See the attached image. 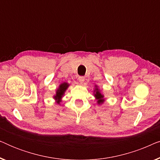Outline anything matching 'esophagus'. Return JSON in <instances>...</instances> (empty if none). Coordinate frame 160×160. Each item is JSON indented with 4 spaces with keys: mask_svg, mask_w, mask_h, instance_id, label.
<instances>
[{
    "mask_svg": "<svg viewBox=\"0 0 160 160\" xmlns=\"http://www.w3.org/2000/svg\"><path fill=\"white\" fill-rule=\"evenodd\" d=\"M84 81H85V78L84 76H79V77H78V82H80L81 84H84Z\"/></svg>",
    "mask_w": 160,
    "mask_h": 160,
    "instance_id": "esophagus-1",
    "label": "esophagus"
}]
</instances>
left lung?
I'll use <instances>...</instances> for the list:
<instances>
[{
  "label": "left lung",
  "mask_w": 160,
  "mask_h": 160,
  "mask_svg": "<svg viewBox=\"0 0 160 160\" xmlns=\"http://www.w3.org/2000/svg\"><path fill=\"white\" fill-rule=\"evenodd\" d=\"M93 95L97 100V105L98 106H101L106 101L104 98V95L102 94L101 90L99 89V87L98 85H95V89H93Z\"/></svg>",
  "instance_id": "8db88e82"
}]
</instances>
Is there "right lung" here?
Segmentation results:
<instances>
[{
	"label": "right lung",
	"instance_id": "add662e5",
	"mask_svg": "<svg viewBox=\"0 0 160 160\" xmlns=\"http://www.w3.org/2000/svg\"><path fill=\"white\" fill-rule=\"evenodd\" d=\"M70 84L68 82H62L59 85L58 88L56 89L55 95L53 96V99L55 100V102L58 104H60L62 102V99L65 95V92L70 86Z\"/></svg>",
	"mask_w": 160,
	"mask_h": 160
}]
</instances>
